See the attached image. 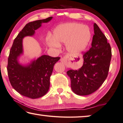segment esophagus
I'll use <instances>...</instances> for the list:
<instances>
[{
  "instance_id": "1",
  "label": "esophagus",
  "mask_w": 123,
  "mask_h": 123,
  "mask_svg": "<svg viewBox=\"0 0 123 123\" xmlns=\"http://www.w3.org/2000/svg\"><path fill=\"white\" fill-rule=\"evenodd\" d=\"M68 59V57H64L63 58H61V59H60V62H61L62 63H63L64 64H66V62H67Z\"/></svg>"
}]
</instances>
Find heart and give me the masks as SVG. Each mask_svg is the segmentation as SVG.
Listing matches in <instances>:
<instances>
[{
  "label": "heart",
  "instance_id": "heart-1",
  "mask_svg": "<svg viewBox=\"0 0 123 123\" xmlns=\"http://www.w3.org/2000/svg\"><path fill=\"white\" fill-rule=\"evenodd\" d=\"M89 28L78 23H67L57 26L53 30L52 38L47 40L51 48H59L60 43H66V48L71 55H76L86 49L91 39Z\"/></svg>",
  "mask_w": 123,
  "mask_h": 123
}]
</instances>
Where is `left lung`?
Returning <instances> with one entry per match:
<instances>
[{
	"label": "left lung",
	"mask_w": 123,
	"mask_h": 123,
	"mask_svg": "<svg viewBox=\"0 0 123 123\" xmlns=\"http://www.w3.org/2000/svg\"><path fill=\"white\" fill-rule=\"evenodd\" d=\"M92 47L83 55V65L66 74L71 80L72 90L78 95H87L98 90L108 75L112 57L107 38L96 23Z\"/></svg>",
	"instance_id": "left-lung-1"
}]
</instances>
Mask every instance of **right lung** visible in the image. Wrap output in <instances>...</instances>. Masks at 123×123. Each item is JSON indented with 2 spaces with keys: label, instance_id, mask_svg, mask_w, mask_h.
Masks as SVG:
<instances>
[{
  "label": "right lung",
  "instance_id": "right-lung-1",
  "mask_svg": "<svg viewBox=\"0 0 123 123\" xmlns=\"http://www.w3.org/2000/svg\"><path fill=\"white\" fill-rule=\"evenodd\" d=\"M52 18L53 17H49L27 24L14 40L10 51L7 68L9 80L14 89L26 97L37 98L47 93L53 66L60 58L43 55L28 63H20L19 59L24 52L23 39L26 37H33L42 24L48 23Z\"/></svg>",
  "mask_w": 123,
  "mask_h": 123
}]
</instances>
